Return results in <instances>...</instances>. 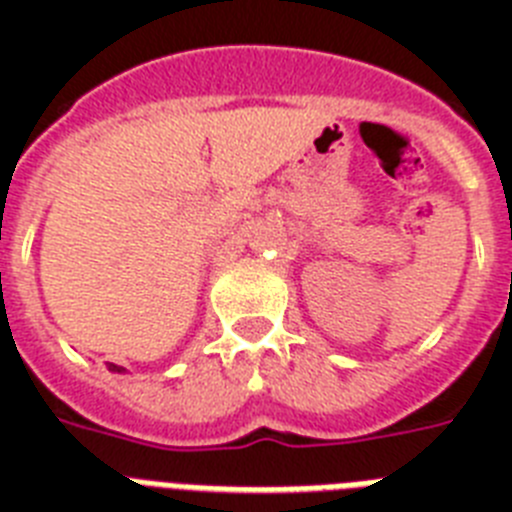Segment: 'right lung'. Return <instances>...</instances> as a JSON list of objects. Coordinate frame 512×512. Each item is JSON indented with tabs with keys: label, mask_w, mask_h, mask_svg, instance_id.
<instances>
[{
	"label": "right lung",
	"mask_w": 512,
	"mask_h": 512,
	"mask_svg": "<svg viewBox=\"0 0 512 512\" xmlns=\"http://www.w3.org/2000/svg\"><path fill=\"white\" fill-rule=\"evenodd\" d=\"M109 371H117V374H120V371H125V369H122V366H117V363H109Z\"/></svg>",
	"instance_id": "add662e5"
}]
</instances>
